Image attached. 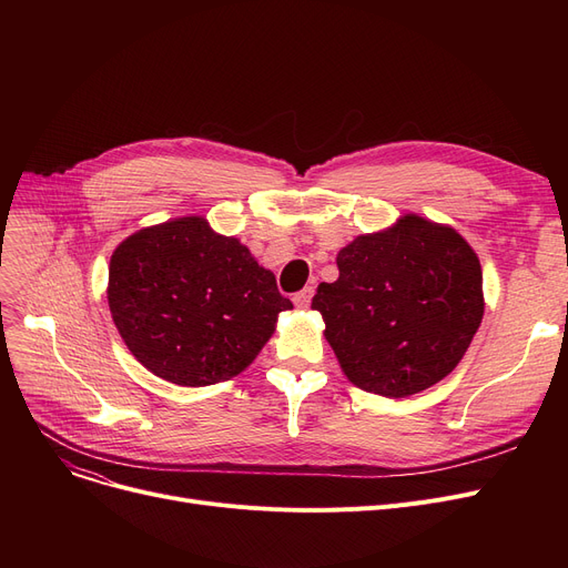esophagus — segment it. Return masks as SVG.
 <instances>
[{
	"instance_id": "1",
	"label": "esophagus",
	"mask_w": 568,
	"mask_h": 568,
	"mask_svg": "<svg viewBox=\"0 0 568 568\" xmlns=\"http://www.w3.org/2000/svg\"><path fill=\"white\" fill-rule=\"evenodd\" d=\"M313 294H315V287L308 285V287H304L302 292H296L292 302H294L296 308H308V306H311V300H313Z\"/></svg>"
}]
</instances>
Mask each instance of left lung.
I'll list each match as a JSON object with an SVG mask.
<instances>
[{"label": "left lung", "mask_w": 568, "mask_h": 568, "mask_svg": "<svg viewBox=\"0 0 568 568\" xmlns=\"http://www.w3.org/2000/svg\"><path fill=\"white\" fill-rule=\"evenodd\" d=\"M336 262L338 281L320 283L311 306L352 384L405 398L460 364L481 326L484 278L456 230L409 214L356 236Z\"/></svg>", "instance_id": "8db88e82"}]
</instances>
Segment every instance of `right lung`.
I'll use <instances>...</instances> for the list:
<instances>
[{
    "label": "right lung",
    "mask_w": 568,
    "mask_h": 568,
    "mask_svg": "<svg viewBox=\"0 0 568 568\" xmlns=\"http://www.w3.org/2000/svg\"><path fill=\"white\" fill-rule=\"evenodd\" d=\"M108 304L135 359L179 386L242 373L292 308L246 246L197 216L124 239L110 260Z\"/></svg>",
    "instance_id": "add662e5"
}]
</instances>
